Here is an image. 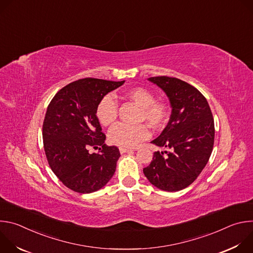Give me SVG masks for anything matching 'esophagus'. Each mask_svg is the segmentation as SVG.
<instances>
[{
  "label": "esophagus",
  "mask_w": 253,
  "mask_h": 253,
  "mask_svg": "<svg viewBox=\"0 0 253 253\" xmlns=\"http://www.w3.org/2000/svg\"><path fill=\"white\" fill-rule=\"evenodd\" d=\"M119 151L121 154H124V153H127V152H131L130 149H127V148H123V147H120L119 148Z\"/></svg>",
  "instance_id": "esophagus-1"
}]
</instances>
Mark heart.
Segmentation results:
<instances>
[{
    "label": "heart",
    "mask_w": 253,
    "mask_h": 253,
    "mask_svg": "<svg viewBox=\"0 0 253 253\" xmlns=\"http://www.w3.org/2000/svg\"><path fill=\"white\" fill-rule=\"evenodd\" d=\"M125 98L134 102L141 108L140 121H146L154 129L165 126L169 120L168 105L162 101L154 99V94L144 87H133L125 91ZM96 116L103 126L112 125L118 118V103L111 94L101 98L96 107ZM150 136L149 128L146 124L129 126L119 123L112 127L108 134L109 141L113 145L123 148H133Z\"/></svg>",
    "instance_id": "1"
}]
</instances>
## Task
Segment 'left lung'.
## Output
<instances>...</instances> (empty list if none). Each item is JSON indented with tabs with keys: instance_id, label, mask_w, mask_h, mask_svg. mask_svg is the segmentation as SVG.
<instances>
[{
	"instance_id": "obj_1",
	"label": "left lung",
	"mask_w": 253,
	"mask_h": 253,
	"mask_svg": "<svg viewBox=\"0 0 253 253\" xmlns=\"http://www.w3.org/2000/svg\"><path fill=\"white\" fill-rule=\"evenodd\" d=\"M168 96L172 111L162 133L151 143L170 152H154L143 169L151 184L164 191H179L199 176L211 155L214 120L206 98L192 85L180 79L158 76L148 79Z\"/></svg>"
}]
</instances>
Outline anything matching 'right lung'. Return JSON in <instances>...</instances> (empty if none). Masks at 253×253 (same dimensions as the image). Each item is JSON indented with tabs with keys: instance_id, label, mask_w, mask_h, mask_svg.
Here are the masks:
<instances>
[{
	"instance_id": "add662e5",
	"label": "right lung",
	"mask_w": 253,
	"mask_h": 253,
	"mask_svg": "<svg viewBox=\"0 0 253 253\" xmlns=\"http://www.w3.org/2000/svg\"><path fill=\"white\" fill-rule=\"evenodd\" d=\"M124 82L80 79L63 87L51 100L43 123L44 149L52 171L69 189L91 193L114 175L120 152L104 143L106 135L96 107L103 96ZM98 147V154L88 152Z\"/></svg>"
}]
</instances>
